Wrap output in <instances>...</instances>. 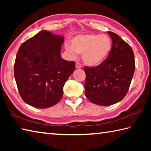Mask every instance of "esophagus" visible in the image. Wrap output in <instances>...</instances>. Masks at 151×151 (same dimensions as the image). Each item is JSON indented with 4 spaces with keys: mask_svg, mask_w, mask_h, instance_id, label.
I'll return each mask as SVG.
<instances>
[{
    "mask_svg": "<svg viewBox=\"0 0 151 151\" xmlns=\"http://www.w3.org/2000/svg\"><path fill=\"white\" fill-rule=\"evenodd\" d=\"M82 67V65L79 63H76V68H81Z\"/></svg>",
    "mask_w": 151,
    "mask_h": 151,
    "instance_id": "34e87169",
    "label": "esophagus"
}]
</instances>
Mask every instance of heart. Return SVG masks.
<instances>
[{
    "label": "heart",
    "mask_w": 151,
    "mask_h": 151,
    "mask_svg": "<svg viewBox=\"0 0 151 151\" xmlns=\"http://www.w3.org/2000/svg\"><path fill=\"white\" fill-rule=\"evenodd\" d=\"M112 45L108 35L87 34L76 36L72 40V45L66 44V48L73 56L76 52L83 55L84 63L87 65L96 66L108 58Z\"/></svg>",
    "instance_id": "obj_1"
}]
</instances>
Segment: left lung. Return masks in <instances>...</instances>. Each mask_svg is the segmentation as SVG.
Masks as SVG:
<instances>
[{
	"mask_svg": "<svg viewBox=\"0 0 151 151\" xmlns=\"http://www.w3.org/2000/svg\"><path fill=\"white\" fill-rule=\"evenodd\" d=\"M112 40L108 58L95 67L85 66V95L94 104L109 106L126 96L133 77V50L116 33L107 32Z\"/></svg>",
	"mask_w": 151,
	"mask_h": 151,
	"instance_id": "1",
	"label": "left lung"
}]
</instances>
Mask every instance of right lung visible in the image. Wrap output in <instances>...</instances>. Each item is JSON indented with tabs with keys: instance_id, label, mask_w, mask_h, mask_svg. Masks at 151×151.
I'll list each match as a JSON object with an SVG mask.
<instances>
[{
	"instance_id": "add662e5",
	"label": "right lung",
	"mask_w": 151,
	"mask_h": 151,
	"mask_svg": "<svg viewBox=\"0 0 151 151\" xmlns=\"http://www.w3.org/2000/svg\"><path fill=\"white\" fill-rule=\"evenodd\" d=\"M64 37L41 30L20 46L14 66L19 94L38 109L54 106L62 99L63 86L75 68L60 57Z\"/></svg>"
}]
</instances>
